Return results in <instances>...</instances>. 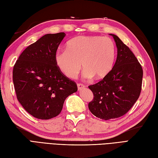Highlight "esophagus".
<instances>
[{
  "label": "esophagus",
  "mask_w": 158,
  "mask_h": 158,
  "mask_svg": "<svg viewBox=\"0 0 158 158\" xmlns=\"http://www.w3.org/2000/svg\"><path fill=\"white\" fill-rule=\"evenodd\" d=\"M77 86H78V89L79 90H82V88H85V86L84 85V84H77Z\"/></svg>",
  "instance_id": "1"
}]
</instances>
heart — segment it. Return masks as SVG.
I'll return each mask as SVG.
<instances>
[{
  "label": "heart",
  "mask_w": 158,
  "mask_h": 158,
  "mask_svg": "<svg viewBox=\"0 0 158 158\" xmlns=\"http://www.w3.org/2000/svg\"><path fill=\"white\" fill-rule=\"evenodd\" d=\"M114 57L113 41L100 36L74 37L68 42L67 49L57 50L55 53L57 68L70 78L78 76L82 65L85 78H105L112 70Z\"/></svg>",
  "instance_id": "b5f03b06"
}]
</instances>
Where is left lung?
<instances>
[{"instance_id": "left-lung-1", "label": "left lung", "mask_w": 158, "mask_h": 158, "mask_svg": "<svg viewBox=\"0 0 158 158\" xmlns=\"http://www.w3.org/2000/svg\"><path fill=\"white\" fill-rule=\"evenodd\" d=\"M117 48V57L112 70L101 81L90 85L94 98L88 109L104 120L125 114L139 98L143 69L133 53L119 38L110 34Z\"/></svg>"}]
</instances>
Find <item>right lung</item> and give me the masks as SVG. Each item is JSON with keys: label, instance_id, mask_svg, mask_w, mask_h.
Listing matches in <instances>:
<instances>
[{"label": "right lung", "instance_id": "1", "mask_svg": "<svg viewBox=\"0 0 158 158\" xmlns=\"http://www.w3.org/2000/svg\"><path fill=\"white\" fill-rule=\"evenodd\" d=\"M66 35L46 34L21 53L14 65L13 80L17 98L33 117L57 116L65 100L78 90L77 84L57 68L55 53Z\"/></svg>", "mask_w": 158, "mask_h": 158}]
</instances>
